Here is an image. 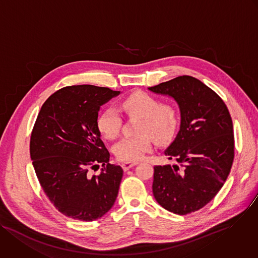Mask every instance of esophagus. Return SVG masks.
<instances>
[{"instance_id": "34e87169", "label": "esophagus", "mask_w": 258, "mask_h": 258, "mask_svg": "<svg viewBox=\"0 0 258 258\" xmlns=\"http://www.w3.org/2000/svg\"><path fill=\"white\" fill-rule=\"evenodd\" d=\"M136 165H138V162H132V163L126 162V163H123V164H122V168H123L124 171H127V170H129L130 168H132V167H134V166H136Z\"/></svg>"}]
</instances>
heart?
<instances>
[{
  "label": "heart",
  "instance_id": "obj_1",
  "mask_svg": "<svg viewBox=\"0 0 258 258\" xmlns=\"http://www.w3.org/2000/svg\"><path fill=\"white\" fill-rule=\"evenodd\" d=\"M121 110L128 117H138V135L122 138L114 147L116 157L123 162H137L151 148V138L162 144L168 142L179 125V111L171 104L162 101L149 93L135 91L120 101ZM123 118L114 107L102 111L96 120L97 129L108 139L116 138L122 128Z\"/></svg>",
  "mask_w": 258,
  "mask_h": 258
}]
</instances>
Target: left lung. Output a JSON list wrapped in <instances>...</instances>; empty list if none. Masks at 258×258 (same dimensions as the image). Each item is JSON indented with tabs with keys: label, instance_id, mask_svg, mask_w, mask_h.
Masks as SVG:
<instances>
[{
	"label": "left lung",
	"instance_id": "8db88e82",
	"mask_svg": "<svg viewBox=\"0 0 258 258\" xmlns=\"http://www.w3.org/2000/svg\"><path fill=\"white\" fill-rule=\"evenodd\" d=\"M148 89L174 97L181 111L179 133L165 150L178 165L154 167L153 196L171 213L197 212L218 194L230 174L235 156L231 115L220 95L192 76Z\"/></svg>",
	"mask_w": 258,
	"mask_h": 258
}]
</instances>
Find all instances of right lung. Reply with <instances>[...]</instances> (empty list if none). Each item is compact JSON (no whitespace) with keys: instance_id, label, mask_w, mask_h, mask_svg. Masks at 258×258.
Here are the masks:
<instances>
[{"instance_id":"1","label":"right lung","mask_w":258,"mask_h":258,"mask_svg":"<svg viewBox=\"0 0 258 258\" xmlns=\"http://www.w3.org/2000/svg\"><path fill=\"white\" fill-rule=\"evenodd\" d=\"M120 91L72 85L42 105L30 136V158L38 182L54 207L73 220L92 222L107 214L118 195L123 170L111 165L96 120L101 105ZM104 167L95 176L94 167Z\"/></svg>"}]
</instances>
